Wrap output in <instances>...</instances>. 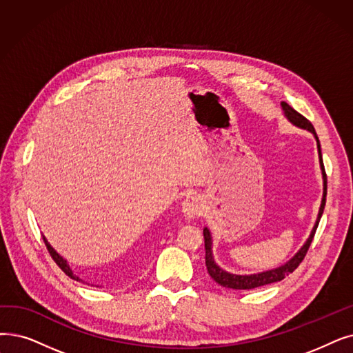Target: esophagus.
<instances>
[{
  "instance_id": "1",
  "label": "esophagus",
  "mask_w": 353,
  "mask_h": 353,
  "mask_svg": "<svg viewBox=\"0 0 353 353\" xmlns=\"http://www.w3.org/2000/svg\"><path fill=\"white\" fill-rule=\"evenodd\" d=\"M181 213L183 216H185L188 221H192L197 216H201L202 213V202L201 199L196 197V196H190L188 197L185 202L181 203Z\"/></svg>"
}]
</instances>
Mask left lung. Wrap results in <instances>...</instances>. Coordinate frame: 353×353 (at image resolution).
Wrapping results in <instances>:
<instances>
[{
	"instance_id": "8db88e82",
	"label": "left lung",
	"mask_w": 353,
	"mask_h": 353,
	"mask_svg": "<svg viewBox=\"0 0 353 353\" xmlns=\"http://www.w3.org/2000/svg\"><path fill=\"white\" fill-rule=\"evenodd\" d=\"M281 108L284 112V117L291 122V124L301 128V130H307L309 132H312L316 139L317 143V151H319V163H320V170H321V177H323V197H321V203L319 208V213H317V219L316 223L312 229V232L303 243V247L296 252V255L288 259V261L277 268H272L268 271H263V272H256V274H250V275H239V274H232L228 272L223 268H221L216 263H214L213 258V252H212V235L208 228L203 229V238H205V250H206V268L210 277L216 281L219 285L222 287H228V288H234V290H252L256 287H263L271 283H277L281 281L283 279H285L290 272H293L299 264L303 261V258L305 256L309 251L310 243L313 241L314 232L319 226L321 214H323L325 210V205H326V193H327V180H326V172H325V165H323V159H321V150H320V143L317 139V134L312 125V122L305 119L303 115H300L296 110L291 108V106L287 102H281Z\"/></svg>"
}]
</instances>
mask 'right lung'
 <instances>
[{
  "mask_svg": "<svg viewBox=\"0 0 353 353\" xmlns=\"http://www.w3.org/2000/svg\"><path fill=\"white\" fill-rule=\"evenodd\" d=\"M43 241H44V243H46V247H48V251L50 252L52 258L54 259V263H56L60 268H62V271H63L66 275H69V277H70L72 280H76V281H79V283H85L81 277H78V275H76V274L72 271V268H70V265L68 264L66 259H65L62 255H60L59 252H56V250L48 242V239H46V236H43Z\"/></svg>",
  "mask_w": 353,
  "mask_h": 353,
  "instance_id": "obj_1",
  "label": "right lung"
}]
</instances>
